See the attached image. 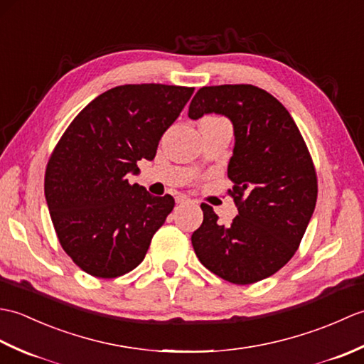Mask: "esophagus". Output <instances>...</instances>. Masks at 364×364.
<instances>
[{"instance_id":"1","label":"esophagus","mask_w":364,"mask_h":364,"mask_svg":"<svg viewBox=\"0 0 364 364\" xmlns=\"http://www.w3.org/2000/svg\"><path fill=\"white\" fill-rule=\"evenodd\" d=\"M175 202H176L178 205L189 203V202H191V198H189V197H186V196H176V197H175Z\"/></svg>"}]
</instances>
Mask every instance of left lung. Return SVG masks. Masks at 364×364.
<instances>
[{
    "label": "left lung",
    "instance_id": "1",
    "mask_svg": "<svg viewBox=\"0 0 364 364\" xmlns=\"http://www.w3.org/2000/svg\"><path fill=\"white\" fill-rule=\"evenodd\" d=\"M225 115L233 123L235 149L228 178L237 215L219 225L202 203L203 223L192 235L200 262L235 284L274 275L305 235L318 198L310 153L291 114L275 97L252 84L202 87L189 105V119Z\"/></svg>",
    "mask_w": 364,
    "mask_h": 364
}]
</instances>
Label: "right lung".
I'll use <instances>...</instances> for the list:
<instances>
[{
  "label": "right lung",
  "mask_w": 364,
  "mask_h": 364,
  "mask_svg": "<svg viewBox=\"0 0 364 364\" xmlns=\"http://www.w3.org/2000/svg\"><path fill=\"white\" fill-rule=\"evenodd\" d=\"M194 87L125 84L76 115L45 172V198L60 245L84 272L115 278L137 267L172 213V196L129 184L137 161H153Z\"/></svg>",
  "instance_id": "obj_1"
}]
</instances>
